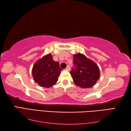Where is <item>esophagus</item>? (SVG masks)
I'll list each match as a JSON object with an SVG mask.
<instances>
[{
	"mask_svg": "<svg viewBox=\"0 0 131 131\" xmlns=\"http://www.w3.org/2000/svg\"><path fill=\"white\" fill-rule=\"evenodd\" d=\"M65 69H66V70H68V71H69V70H70V67H69V66H67V67H66V68Z\"/></svg>",
	"mask_w": 131,
	"mask_h": 131,
	"instance_id": "34e87169",
	"label": "esophagus"
}]
</instances>
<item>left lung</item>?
<instances>
[{
    "label": "left lung",
    "instance_id": "left-lung-1",
    "mask_svg": "<svg viewBox=\"0 0 131 131\" xmlns=\"http://www.w3.org/2000/svg\"><path fill=\"white\" fill-rule=\"evenodd\" d=\"M75 68L70 72L75 84L83 88H89L95 85L100 78V71L97 64L78 53L74 54Z\"/></svg>",
    "mask_w": 131,
    "mask_h": 131
}]
</instances>
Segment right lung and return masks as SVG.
Instances as JSON below:
<instances>
[{"instance_id": "obj_1", "label": "right lung", "mask_w": 131, "mask_h": 131, "mask_svg": "<svg viewBox=\"0 0 131 131\" xmlns=\"http://www.w3.org/2000/svg\"><path fill=\"white\" fill-rule=\"evenodd\" d=\"M61 70L59 63L53 60L52 56L49 53L34 63L32 75L34 81L40 87L48 88L57 82Z\"/></svg>"}]
</instances>
